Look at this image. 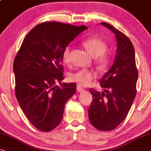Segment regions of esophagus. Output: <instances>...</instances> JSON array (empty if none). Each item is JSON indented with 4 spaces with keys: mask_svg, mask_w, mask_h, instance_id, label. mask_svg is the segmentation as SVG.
Wrapping results in <instances>:
<instances>
[{
    "mask_svg": "<svg viewBox=\"0 0 151 151\" xmlns=\"http://www.w3.org/2000/svg\"><path fill=\"white\" fill-rule=\"evenodd\" d=\"M76 90H77L78 92H83V89L81 87H80V86H77V88H76Z\"/></svg>",
    "mask_w": 151,
    "mask_h": 151,
    "instance_id": "esophagus-1",
    "label": "esophagus"
}]
</instances>
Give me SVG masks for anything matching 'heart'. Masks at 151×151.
<instances>
[{"label":"heart","instance_id":"heart-1","mask_svg":"<svg viewBox=\"0 0 151 151\" xmlns=\"http://www.w3.org/2000/svg\"><path fill=\"white\" fill-rule=\"evenodd\" d=\"M83 45L91 56L96 58V61L101 69H106L110 63V57L105 52L107 49V45L105 41L97 37H92L83 42ZM62 61L65 64L70 62V47L66 46L62 53ZM96 77V75L92 71L78 70L68 75V79L76 83L80 86H86Z\"/></svg>","mask_w":151,"mask_h":151}]
</instances>
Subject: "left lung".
Returning <instances> with one entry per match:
<instances>
[{
    "instance_id": "1",
    "label": "left lung",
    "mask_w": 151,
    "mask_h": 151,
    "mask_svg": "<svg viewBox=\"0 0 151 151\" xmlns=\"http://www.w3.org/2000/svg\"><path fill=\"white\" fill-rule=\"evenodd\" d=\"M101 24L115 34L117 48L113 65L99 80L103 92L89 90L93 99L88 116L95 128L107 131L116 128L128 114L136 95L138 73L131 40L111 24Z\"/></svg>"
}]
</instances>
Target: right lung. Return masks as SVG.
I'll return each mask as SVG.
<instances>
[{
    "label": "right lung",
    "mask_w": 151,
    "mask_h": 151,
    "mask_svg": "<svg viewBox=\"0 0 151 151\" xmlns=\"http://www.w3.org/2000/svg\"><path fill=\"white\" fill-rule=\"evenodd\" d=\"M87 29L57 22L41 23L27 34L15 57L16 99L25 116L40 131L58 126L65 104L75 94L74 83L55 84L63 79V50Z\"/></svg>",
    "instance_id": "right-lung-1"
}]
</instances>
